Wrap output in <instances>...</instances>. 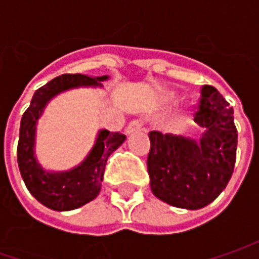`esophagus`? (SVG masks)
<instances>
[{
  "instance_id": "obj_1",
  "label": "esophagus",
  "mask_w": 259,
  "mask_h": 259,
  "mask_svg": "<svg viewBox=\"0 0 259 259\" xmlns=\"http://www.w3.org/2000/svg\"><path fill=\"white\" fill-rule=\"evenodd\" d=\"M140 130H143V122L138 121V119H134V121H131L130 124L126 125L125 131H126V134H133V133H137Z\"/></svg>"
}]
</instances>
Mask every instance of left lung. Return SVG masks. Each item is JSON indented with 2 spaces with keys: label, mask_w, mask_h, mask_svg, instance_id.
<instances>
[{
  "label": "left lung",
  "mask_w": 259,
  "mask_h": 259,
  "mask_svg": "<svg viewBox=\"0 0 259 259\" xmlns=\"http://www.w3.org/2000/svg\"><path fill=\"white\" fill-rule=\"evenodd\" d=\"M194 122L200 141L151 131L147 168L155 197L174 207L202 209L224 192L234 173L238 131L234 109L213 86L204 85Z\"/></svg>",
  "instance_id": "8db88e82"
}]
</instances>
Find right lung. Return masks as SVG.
Returning <instances> with one entry per match:
<instances>
[{
    "label": "right lung",
    "mask_w": 259,
    "mask_h": 259,
    "mask_svg": "<svg viewBox=\"0 0 259 259\" xmlns=\"http://www.w3.org/2000/svg\"><path fill=\"white\" fill-rule=\"evenodd\" d=\"M106 79L108 76L91 77L80 73L57 76L35 91L31 104L23 114L17 147L20 173L28 192L49 209L59 212L73 210L94 200L101 192L108 157L124 143L126 137L121 133L101 130L94 148L82 161V164L67 171H46L37 163L34 155L37 121L53 96L79 86H102L101 82Z\"/></svg>",
    "instance_id": "right-lung-1"
}]
</instances>
